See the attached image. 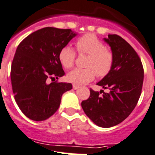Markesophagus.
Returning a JSON list of instances; mask_svg holds the SVG:
<instances>
[{"instance_id": "1", "label": "esophagus", "mask_w": 155, "mask_h": 155, "mask_svg": "<svg viewBox=\"0 0 155 155\" xmlns=\"http://www.w3.org/2000/svg\"><path fill=\"white\" fill-rule=\"evenodd\" d=\"M79 86H78V85H75V84H74V85H73V88H74V90H77V89L78 88Z\"/></svg>"}]
</instances>
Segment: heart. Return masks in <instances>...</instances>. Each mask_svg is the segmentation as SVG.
<instances>
[{"mask_svg": "<svg viewBox=\"0 0 155 155\" xmlns=\"http://www.w3.org/2000/svg\"><path fill=\"white\" fill-rule=\"evenodd\" d=\"M79 54H86L88 57L85 69H75L69 72L67 79L74 84H85L92 81L94 77L104 78L110 74L114 65V54L111 49L105 47L94 35L86 34L79 37L75 42ZM59 61L65 69L74 66L76 52L71 47L64 46L60 50Z\"/></svg>", "mask_w": 155, "mask_h": 155, "instance_id": "b5f03b06", "label": "heart"}]
</instances>
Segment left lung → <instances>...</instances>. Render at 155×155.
<instances>
[{"mask_svg": "<svg viewBox=\"0 0 155 155\" xmlns=\"http://www.w3.org/2000/svg\"><path fill=\"white\" fill-rule=\"evenodd\" d=\"M114 54V65L108 75L97 85L110 92L90 89V97L81 102L86 115L96 125L110 128L124 120L135 108L141 96L144 69L133 47L117 35L104 39Z\"/></svg>", "mask_w": 155, "mask_h": 155, "instance_id": "left-lung-1", "label": "left lung"}]
</instances>
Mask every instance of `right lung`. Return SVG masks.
Masks as SVG:
<instances>
[{"instance_id":"right-lung-1","label":"right lung","mask_w":155,"mask_h":155,"mask_svg":"<svg viewBox=\"0 0 155 155\" xmlns=\"http://www.w3.org/2000/svg\"><path fill=\"white\" fill-rule=\"evenodd\" d=\"M76 35L70 29L44 27L33 32L19 44L11 64L12 89L22 113L32 120L41 121L53 115L61 96L72 89L71 83H48L64 72L59 51Z\"/></svg>"}]
</instances>
